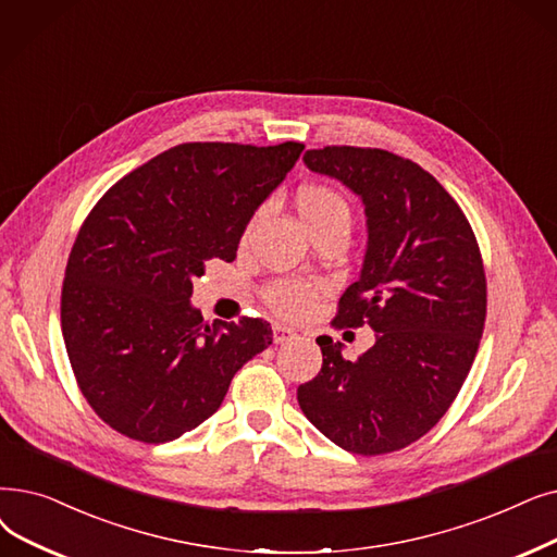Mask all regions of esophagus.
I'll use <instances>...</instances> for the list:
<instances>
[{
    "instance_id": "34e87169",
    "label": "esophagus",
    "mask_w": 557,
    "mask_h": 557,
    "mask_svg": "<svg viewBox=\"0 0 557 557\" xmlns=\"http://www.w3.org/2000/svg\"><path fill=\"white\" fill-rule=\"evenodd\" d=\"M296 336V332L292 330V327H286V325H273V342L275 344H286V342H292V338Z\"/></svg>"
}]
</instances>
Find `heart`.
<instances>
[{
    "label": "heart",
    "instance_id": "heart-1",
    "mask_svg": "<svg viewBox=\"0 0 557 557\" xmlns=\"http://www.w3.org/2000/svg\"><path fill=\"white\" fill-rule=\"evenodd\" d=\"M294 205L305 225L319 234L334 225L350 227V207L338 193L325 184H302ZM248 234V232H246ZM323 294L321 282L311 280H275L263 288V300L282 319H305Z\"/></svg>",
    "mask_w": 557,
    "mask_h": 557
}]
</instances>
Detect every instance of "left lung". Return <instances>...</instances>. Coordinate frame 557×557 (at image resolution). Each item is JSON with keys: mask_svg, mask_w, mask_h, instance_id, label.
I'll use <instances>...</instances> for the list:
<instances>
[{"mask_svg": "<svg viewBox=\"0 0 557 557\" xmlns=\"http://www.w3.org/2000/svg\"><path fill=\"white\" fill-rule=\"evenodd\" d=\"M302 161L364 202V265L332 323H367L375 344L350 361L319 336L323 367L298 386V403L344 450L394 453L440 423L471 371L487 317L478 240L450 193L414 161L352 145L307 150Z\"/></svg>", "mask_w": 557, "mask_h": 557, "instance_id": "8db88e82", "label": "left lung"}]
</instances>
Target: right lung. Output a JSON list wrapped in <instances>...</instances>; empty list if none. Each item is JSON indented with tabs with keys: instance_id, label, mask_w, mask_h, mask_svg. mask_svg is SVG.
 Masks as SVG:
<instances>
[{
	"instance_id": "right-lung-1",
	"label": "right lung",
	"mask_w": 557,
	"mask_h": 557,
	"mask_svg": "<svg viewBox=\"0 0 557 557\" xmlns=\"http://www.w3.org/2000/svg\"><path fill=\"white\" fill-rule=\"evenodd\" d=\"M302 143H182L115 182L70 250L61 330L77 384L107 425L165 444L221 407L234 373L273 344L261 319L207 323L193 277L234 261L255 209Z\"/></svg>"
}]
</instances>
